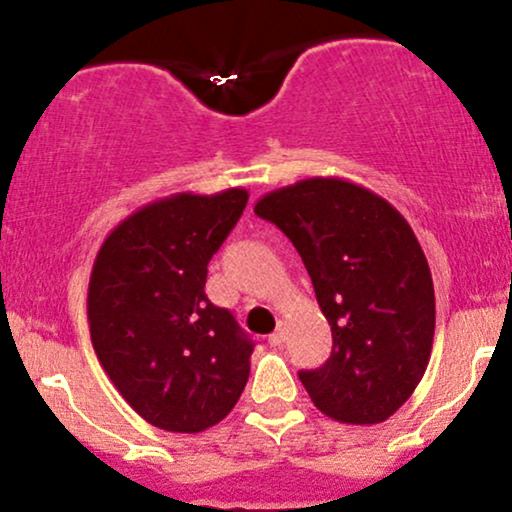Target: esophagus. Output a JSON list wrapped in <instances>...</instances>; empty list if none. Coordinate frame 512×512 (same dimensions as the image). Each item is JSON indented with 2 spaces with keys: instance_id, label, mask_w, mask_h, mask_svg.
Wrapping results in <instances>:
<instances>
[{
  "instance_id": "1",
  "label": "esophagus",
  "mask_w": 512,
  "mask_h": 512,
  "mask_svg": "<svg viewBox=\"0 0 512 512\" xmlns=\"http://www.w3.org/2000/svg\"><path fill=\"white\" fill-rule=\"evenodd\" d=\"M284 339H286V325H284V322H279V327H276V330L269 334V344L281 346V344H284Z\"/></svg>"
}]
</instances>
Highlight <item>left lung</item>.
<instances>
[{
	"label": "left lung",
	"mask_w": 512,
	"mask_h": 512,
	"mask_svg": "<svg viewBox=\"0 0 512 512\" xmlns=\"http://www.w3.org/2000/svg\"><path fill=\"white\" fill-rule=\"evenodd\" d=\"M255 214L284 231L332 327L325 366L298 378L322 414L383 424L424 378L436 332L426 255L399 211L342 178L269 192Z\"/></svg>",
	"instance_id": "8db88e82"
}]
</instances>
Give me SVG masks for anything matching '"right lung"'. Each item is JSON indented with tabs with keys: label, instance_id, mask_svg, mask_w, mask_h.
Segmentation results:
<instances>
[{
	"label": "right lung",
	"instance_id": "1",
	"mask_svg": "<svg viewBox=\"0 0 512 512\" xmlns=\"http://www.w3.org/2000/svg\"><path fill=\"white\" fill-rule=\"evenodd\" d=\"M245 204L240 187L156 199L117 223L93 262V349L129 407L163 431H207L248 383L255 344L204 293L207 264Z\"/></svg>",
	"mask_w": 512,
	"mask_h": 512
}]
</instances>
